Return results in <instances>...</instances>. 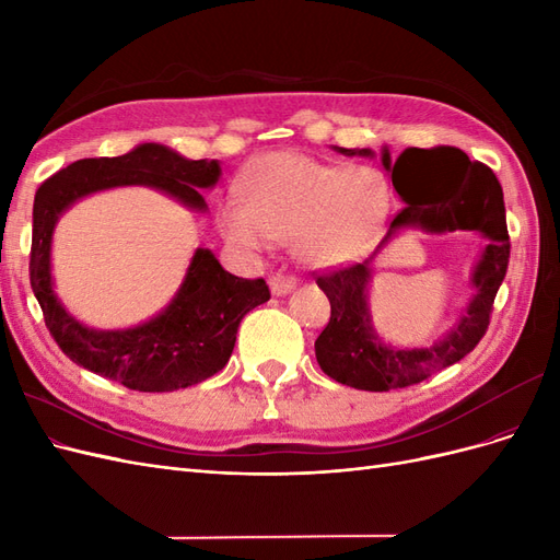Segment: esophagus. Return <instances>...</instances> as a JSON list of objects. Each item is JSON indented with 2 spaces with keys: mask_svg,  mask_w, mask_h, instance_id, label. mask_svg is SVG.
I'll return each mask as SVG.
<instances>
[{
  "mask_svg": "<svg viewBox=\"0 0 560 560\" xmlns=\"http://www.w3.org/2000/svg\"><path fill=\"white\" fill-rule=\"evenodd\" d=\"M268 287H270V292H273V296H284V294H290L294 287H296V278L294 276H284V273H276V276H270Z\"/></svg>",
  "mask_w": 560,
  "mask_h": 560,
  "instance_id": "obj_1",
  "label": "esophagus"
}]
</instances>
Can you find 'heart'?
Returning a JSON list of instances; mask_svg holds the SVG:
<instances>
[{
  "label": "heart",
  "instance_id": "obj_1",
  "mask_svg": "<svg viewBox=\"0 0 560 560\" xmlns=\"http://www.w3.org/2000/svg\"><path fill=\"white\" fill-rule=\"evenodd\" d=\"M241 196L219 208V229L241 252L292 241L294 257L311 268L360 259L387 224L395 194L371 165H334L296 151L254 159L241 177Z\"/></svg>",
  "mask_w": 560,
  "mask_h": 560
}]
</instances>
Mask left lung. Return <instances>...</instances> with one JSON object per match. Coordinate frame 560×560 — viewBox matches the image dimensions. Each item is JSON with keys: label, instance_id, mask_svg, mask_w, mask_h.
<instances>
[{"label": "left lung", "instance_id": "left-lung-1", "mask_svg": "<svg viewBox=\"0 0 560 560\" xmlns=\"http://www.w3.org/2000/svg\"><path fill=\"white\" fill-rule=\"evenodd\" d=\"M338 154L374 159L371 149H343ZM381 163L406 208L393 219L378 249L362 264L319 276L317 287L331 303L329 325L317 336L315 358L325 374L338 383L369 393L409 387L460 362L483 338L493 301L510 264L502 186L490 167L469 161L455 147H409L393 161L383 147ZM404 228L427 232L477 230L489 241L472 271V296L451 332L428 349H395L382 343L370 322L368 282L370 261Z\"/></svg>", "mask_w": 560, "mask_h": 560}]
</instances>
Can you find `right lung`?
<instances>
[{"mask_svg":"<svg viewBox=\"0 0 560 560\" xmlns=\"http://www.w3.org/2000/svg\"><path fill=\"white\" fill-rule=\"evenodd\" d=\"M222 177L219 161H189L165 144L144 142L124 156L83 159L48 177L32 210L30 284L54 341L74 364L140 393H173L222 371L241 319L270 299L268 284L231 276L198 247L173 301L138 327L93 329L65 311L54 292L50 245L65 210L116 186H151L194 212H208L202 189Z\"/></svg>","mask_w":560,"mask_h":560,"instance_id":"add662e5","label":"right lung"}]
</instances>
